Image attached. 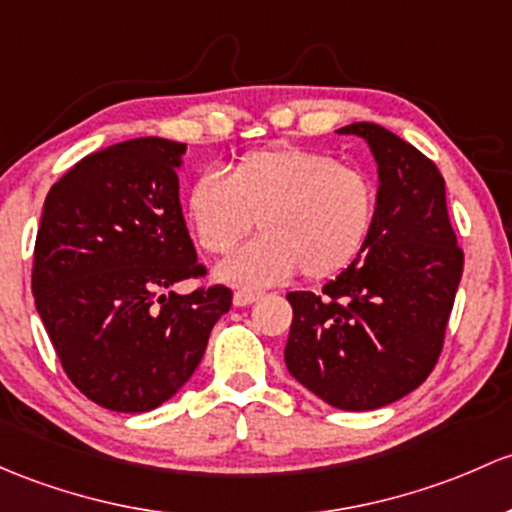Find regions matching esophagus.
Wrapping results in <instances>:
<instances>
[{"instance_id": "esophagus-1", "label": "esophagus", "mask_w": 512, "mask_h": 512, "mask_svg": "<svg viewBox=\"0 0 512 512\" xmlns=\"http://www.w3.org/2000/svg\"><path fill=\"white\" fill-rule=\"evenodd\" d=\"M257 297H260V294H255V292H235L233 304L235 306H250L252 301H257Z\"/></svg>"}]
</instances>
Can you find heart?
<instances>
[{"mask_svg":"<svg viewBox=\"0 0 512 512\" xmlns=\"http://www.w3.org/2000/svg\"><path fill=\"white\" fill-rule=\"evenodd\" d=\"M375 206L368 174L304 147L250 152L228 176L198 174L186 193L188 225L211 255L233 250L255 220L265 233L215 270L242 289L270 287L297 270L309 279L346 270L368 240Z\"/></svg>","mask_w":512,"mask_h":512,"instance_id":"obj_1","label":"heart"}]
</instances>
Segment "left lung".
<instances>
[{
	"mask_svg": "<svg viewBox=\"0 0 512 512\" xmlns=\"http://www.w3.org/2000/svg\"><path fill=\"white\" fill-rule=\"evenodd\" d=\"M338 134L365 139L378 164V206L358 257L324 294L289 292L287 370L348 412L378 410L432 373L454 306L464 252L434 161L373 122Z\"/></svg>",
	"mask_w": 512,
	"mask_h": 512,
	"instance_id": "8db88e82",
	"label": "left lung"
}]
</instances>
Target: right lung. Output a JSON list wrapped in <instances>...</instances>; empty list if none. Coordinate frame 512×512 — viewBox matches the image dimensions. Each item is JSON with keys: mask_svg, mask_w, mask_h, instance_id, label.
I'll use <instances>...</instances> for the list:
<instances>
[{"mask_svg": "<svg viewBox=\"0 0 512 512\" xmlns=\"http://www.w3.org/2000/svg\"><path fill=\"white\" fill-rule=\"evenodd\" d=\"M186 144L139 137L80 159L48 191L34 289L71 383L112 412H149L188 383L225 287L174 292L206 274L179 203Z\"/></svg>", "mask_w": 512, "mask_h": 512, "instance_id": "1", "label": "right lung"}]
</instances>
